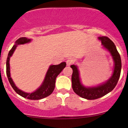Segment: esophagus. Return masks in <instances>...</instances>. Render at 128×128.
Returning <instances> with one entry per match:
<instances>
[{"label": "esophagus", "instance_id": "esophagus-1", "mask_svg": "<svg viewBox=\"0 0 128 128\" xmlns=\"http://www.w3.org/2000/svg\"><path fill=\"white\" fill-rule=\"evenodd\" d=\"M72 62H73V61H72V60L70 59V58L67 60V61H66V63H67V66H70L71 65V64H72Z\"/></svg>", "mask_w": 128, "mask_h": 128}]
</instances>
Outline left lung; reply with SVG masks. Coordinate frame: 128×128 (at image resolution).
I'll return each mask as SVG.
<instances>
[{"mask_svg":"<svg viewBox=\"0 0 128 128\" xmlns=\"http://www.w3.org/2000/svg\"><path fill=\"white\" fill-rule=\"evenodd\" d=\"M98 39L102 41L103 46L111 53L114 61V73L106 83L97 87H86L81 83L77 67L74 65L70 66L72 69V81L73 91L79 96L88 100L97 99L112 91L117 84L120 76L122 62L120 54L118 52L115 45L108 36H100Z\"/></svg>","mask_w":128,"mask_h":128,"instance_id":"1","label":"left lung"}]
</instances>
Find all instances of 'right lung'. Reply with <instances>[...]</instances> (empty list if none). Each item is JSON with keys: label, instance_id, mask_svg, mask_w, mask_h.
I'll list each match as a JSON object with an SVG mask.
<instances>
[{"label": "right lung", "instance_id": "add662e5", "mask_svg": "<svg viewBox=\"0 0 128 128\" xmlns=\"http://www.w3.org/2000/svg\"><path fill=\"white\" fill-rule=\"evenodd\" d=\"M30 41V39H28L25 37H22L19 38L16 41V44L13 46L11 50L9 51L8 54L7 60H6V74L8 78L9 83L11 86L14 88L16 93L20 95L23 98H28L30 100H40L41 98H45L46 97L50 96L52 93L55 88V83L56 77L66 66V63L62 62L58 65H52L50 66L48 69L47 73L45 76L44 82L40 88H38L36 91L32 93H27L21 91L18 89L12 80L10 75V67H9V59L12 56L14 50L16 48V45L19 44H24L28 43Z\"/></svg>", "mask_w": 128, "mask_h": 128}]
</instances>
